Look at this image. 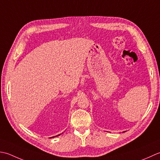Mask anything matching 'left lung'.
Instances as JSON below:
<instances>
[{"label": "left lung", "mask_w": 160, "mask_h": 160, "mask_svg": "<svg viewBox=\"0 0 160 160\" xmlns=\"http://www.w3.org/2000/svg\"><path fill=\"white\" fill-rule=\"evenodd\" d=\"M124 132H125V131H124Z\"/></svg>", "instance_id": "obj_1"}]
</instances>
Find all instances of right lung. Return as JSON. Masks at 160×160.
<instances>
[{
    "label": "right lung",
    "instance_id": "add662e5",
    "mask_svg": "<svg viewBox=\"0 0 160 160\" xmlns=\"http://www.w3.org/2000/svg\"><path fill=\"white\" fill-rule=\"evenodd\" d=\"M61 134H59V135H57V136H54V137H52V138H55V137H57V136H58V135H60Z\"/></svg>",
    "mask_w": 160,
    "mask_h": 160
}]
</instances>
